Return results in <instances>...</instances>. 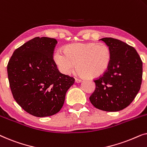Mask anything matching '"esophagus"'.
<instances>
[{"instance_id": "esophagus-1", "label": "esophagus", "mask_w": 147, "mask_h": 147, "mask_svg": "<svg viewBox=\"0 0 147 147\" xmlns=\"http://www.w3.org/2000/svg\"><path fill=\"white\" fill-rule=\"evenodd\" d=\"M75 81H76V82H82V79H79V78H76Z\"/></svg>"}]
</instances>
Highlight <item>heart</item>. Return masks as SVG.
I'll return each mask as SVG.
<instances>
[{
	"label": "heart",
	"mask_w": 147,
	"mask_h": 147,
	"mask_svg": "<svg viewBox=\"0 0 147 147\" xmlns=\"http://www.w3.org/2000/svg\"><path fill=\"white\" fill-rule=\"evenodd\" d=\"M53 59L62 73L71 74L77 63L78 74L94 78L107 70L111 61V53L109 47L104 43H78L65 46L64 52L57 50Z\"/></svg>",
	"instance_id": "heart-1"
}]
</instances>
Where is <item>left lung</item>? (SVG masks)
<instances>
[{
  "mask_svg": "<svg viewBox=\"0 0 147 147\" xmlns=\"http://www.w3.org/2000/svg\"><path fill=\"white\" fill-rule=\"evenodd\" d=\"M108 46L111 61L105 73L94 80L95 90L90 96L92 105L107 112L123 110L140 90L142 61L133 47L111 37L100 39Z\"/></svg>",
  "mask_w": 147,
  "mask_h": 147,
  "instance_id": "left-lung-1",
  "label": "left lung"
}]
</instances>
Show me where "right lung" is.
<instances>
[{
    "label": "right lung",
    "instance_id": "add662e5",
    "mask_svg": "<svg viewBox=\"0 0 147 147\" xmlns=\"http://www.w3.org/2000/svg\"><path fill=\"white\" fill-rule=\"evenodd\" d=\"M57 40L35 37L14 51L7 65L14 99L37 117L55 114L61 109L67 90L75 79L60 73L53 59Z\"/></svg>",
    "mask_w": 147,
    "mask_h": 147
}]
</instances>
